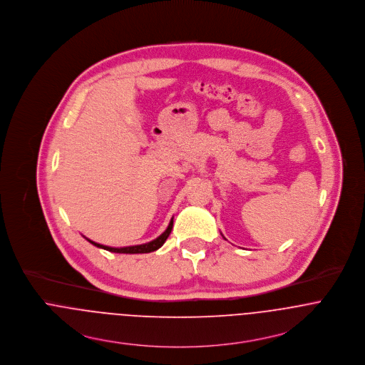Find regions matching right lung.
Masks as SVG:
<instances>
[{
    "instance_id": "right-lung-1",
    "label": "right lung",
    "mask_w": 365,
    "mask_h": 365,
    "mask_svg": "<svg viewBox=\"0 0 365 365\" xmlns=\"http://www.w3.org/2000/svg\"><path fill=\"white\" fill-rule=\"evenodd\" d=\"M172 227H173V218L170 220L165 232L161 234L157 240H154L151 242L143 243V245H134V246H125V247H110V246H105V245H101V243L93 242L91 240H88V242L95 245L96 247H101V249H105V250H109V252H115V253H150V252H154V250H157L163 246L165 241L168 240L170 231H172Z\"/></svg>"
}]
</instances>
